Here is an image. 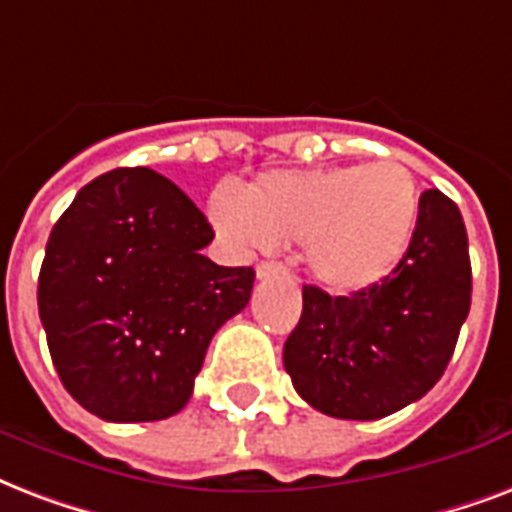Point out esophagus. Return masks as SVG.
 I'll return each instance as SVG.
<instances>
[{"label":"esophagus","instance_id":"1","mask_svg":"<svg viewBox=\"0 0 512 512\" xmlns=\"http://www.w3.org/2000/svg\"><path fill=\"white\" fill-rule=\"evenodd\" d=\"M287 268L276 260H265V263L257 265V279H271V276H284Z\"/></svg>","mask_w":512,"mask_h":512}]
</instances>
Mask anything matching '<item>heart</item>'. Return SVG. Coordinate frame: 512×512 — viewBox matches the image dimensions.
Wrapping results in <instances>:
<instances>
[{
  "label": "heart",
  "mask_w": 512,
  "mask_h": 512,
  "mask_svg": "<svg viewBox=\"0 0 512 512\" xmlns=\"http://www.w3.org/2000/svg\"><path fill=\"white\" fill-rule=\"evenodd\" d=\"M419 209V185L397 161L268 171L244 198L217 190L209 201L217 230L239 247L303 241L308 271L335 292L384 282L411 249Z\"/></svg>",
  "instance_id": "b5f03b06"
}]
</instances>
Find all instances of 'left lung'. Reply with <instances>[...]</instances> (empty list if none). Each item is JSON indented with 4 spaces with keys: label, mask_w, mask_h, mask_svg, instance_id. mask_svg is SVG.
I'll use <instances>...</instances> for the list:
<instances>
[{
    "label": "left lung",
    "mask_w": 512,
    "mask_h": 512,
    "mask_svg": "<svg viewBox=\"0 0 512 512\" xmlns=\"http://www.w3.org/2000/svg\"><path fill=\"white\" fill-rule=\"evenodd\" d=\"M419 225L395 271L351 295L303 287V314L284 343V368L311 408L373 421L438 384L470 314L473 271L459 206L421 193Z\"/></svg>",
    "instance_id": "1"
}]
</instances>
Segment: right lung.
Listing matches in <instances>:
<instances>
[{"label":"right lung","mask_w":512,"mask_h":512,"mask_svg":"<svg viewBox=\"0 0 512 512\" xmlns=\"http://www.w3.org/2000/svg\"><path fill=\"white\" fill-rule=\"evenodd\" d=\"M201 209L152 169H115L50 230L39 319L66 392L104 421H161L193 395L214 333L249 303L255 271L201 255Z\"/></svg>","instance_id":"1"}]
</instances>
